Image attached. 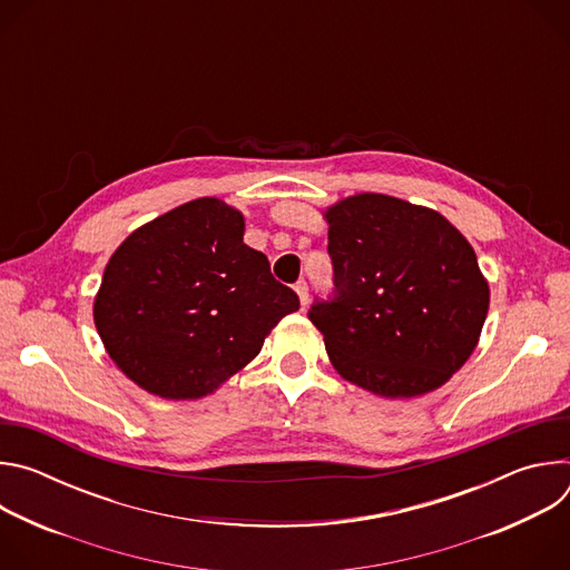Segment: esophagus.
Here are the masks:
<instances>
[{
  "instance_id": "34e87169",
  "label": "esophagus",
  "mask_w": 570,
  "mask_h": 570,
  "mask_svg": "<svg viewBox=\"0 0 570 570\" xmlns=\"http://www.w3.org/2000/svg\"><path fill=\"white\" fill-rule=\"evenodd\" d=\"M295 293L299 295V302H302V304L308 302V284H306L304 279H299V282L295 284Z\"/></svg>"
}]
</instances>
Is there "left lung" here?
Returning a JSON list of instances; mask_svg holds the SVG:
<instances>
[{
	"mask_svg": "<svg viewBox=\"0 0 570 570\" xmlns=\"http://www.w3.org/2000/svg\"><path fill=\"white\" fill-rule=\"evenodd\" d=\"M334 293L308 320L338 374L381 396L444 385L478 345L490 308L469 240L438 212L383 194L327 209Z\"/></svg>",
	"mask_w": 570,
	"mask_h": 570,
	"instance_id": "1",
	"label": "left lung"
}]
</instances>
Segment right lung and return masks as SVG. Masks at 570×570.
<instances>
[{
    "label": "right lung",
    "instance_id": "right-lung-1",
    "mask_svg": "<svg viewBox=\"0 0 570 570\" xmlns=\"http://www.w3.org/2000/svg\"><path fill=\"white\" fill-rule=\"evenodd\" d=\"M299 308L268 257L243 243V216L218 198L185 203L135 229L95 299L117 367L165 399H198L250 363Z\"/></svg>",
    "mask_w": 570,
    "mask_h": 570
}]
</instances>
